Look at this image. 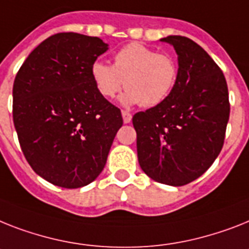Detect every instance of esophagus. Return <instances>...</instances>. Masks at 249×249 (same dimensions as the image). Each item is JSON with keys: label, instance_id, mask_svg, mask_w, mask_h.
<instances>
[{"label": "esophagus", "instance_id": "1", "mask_svg": "<svg viewBox=\"0 0 249 249\" xmlns=\"http://www.w3.org/2000/svg\"><path fill=\"white\" fill-rule=\"evenodd\" d=\"M122 117H123V122L124 123H129L131 120H132V114L127 110H122Z\"/></svg>", "mask_w": 249, "mask_h": 249}]
</instances>
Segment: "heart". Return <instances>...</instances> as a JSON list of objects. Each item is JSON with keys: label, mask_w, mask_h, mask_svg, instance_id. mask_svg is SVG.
<instances>
[{"label": "heart", "mask_w": 249, "mask_h": 249, "mask_svg": "<svg viewBox=\"0 0 249 249\" xmlns=\"http://www.w3.org/2000/svg\"><path fill=\"white\" fill-rule=\"evenodd\" d=\"M91 77L107 99H114L126 88L122 99L124 104L151 108L169 96L178 77V66L172 55L141 43H129L114 54L113 66L94 63Z\"/></svg>", "instance_id": "1"}]
</instances>
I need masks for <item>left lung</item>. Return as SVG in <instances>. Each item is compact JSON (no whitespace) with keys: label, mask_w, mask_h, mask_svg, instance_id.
I'll list each match as a JSON object with an SVG mask.
<instances>
[{"label":"left lung","mask_w":249,"mask_h":249,"mask_svg":"<svg viewBox=\"0 0 249 249\" xmlns=\"http://www.w3.org/2000/svg\"><path fill=\"white\" fill-rule=\"evenodd\" d=\"M178 77L169 96L132 118L141 169L159 183L184 186L202 176L223 149L231 103L225 76L202 47L170 36Z\"/></svg>","instance_id":"8db88e82"}]
</instances>
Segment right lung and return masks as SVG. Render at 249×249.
<instances>
[{"label":"right lung","mask_w":249,"mask_h":249,"mask_svg":"<svg viewBox=\"0 0 249 249\" xmlns=\"http://www.w3.org/2000/svg\"><path fill=\"white\" fill-rule=\"evenodd\" d=\"M108 49L98 36L58 33L28 55L12 88V118L29 165L49 183L79 188L107 163L121 109L98 91L91 66Z\"/></svg>","instance_id":"add662e5"}]
</instances>
